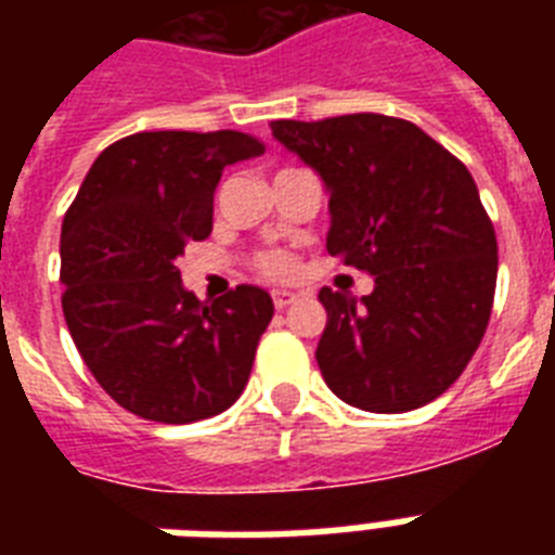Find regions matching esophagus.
Here are the masks:
<instances>
[{
    "label": "esophagus",
    "mask_w": 555,
    "mask_h": 555,
    "mask_svg": "<svg viewBox=\"0 0 555 555\" xmlns=\"http://www.w3.org/2000/svg\"><path fill=\"white\" fill-rule=\"evenodd\" d=\"M296 302V294H291V291H273V305L276 308H287V305Z\"/></svg>",
    "instance_id": "obj_1"
}]
</instances>
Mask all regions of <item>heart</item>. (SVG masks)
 <instances>
[{
	"label": "heart",
	"instance_id": "heart-1",
	"mask_svg": "<svg viewBox=\"0 0 555 555\" xmlns=\"http://www.w3.org/2000/svg\"><path fill=\"white\" fill-rule=\"evenodd\" d=\"M259 270L268 276H287L294 270V256H287L282 250H270L259 256Z\"/></svg>",
	"mask_w": 555,
	"mask_h": 555
}]
</instances>
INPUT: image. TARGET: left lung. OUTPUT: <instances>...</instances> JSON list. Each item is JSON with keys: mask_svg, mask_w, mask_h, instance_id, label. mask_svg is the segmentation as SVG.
<instances>
[{"mask_svg": "<svg viewBox=\"0 0 555 555\" xmlns=\"http://www.w3.org/2000/svg\"><path fill=\"white\" fill-rule=\"evenodd\" d=\"M328 192L331 256L369 270L363 299L322 287L317 363L339 400L397 414L447 391L490 322L499 244L469 169L409 120H273Z\"/></svg>", "mask_w": 555, "mask_h": 555, "instance_id": "8db88e82", "label": "left lung"}]
</instances>
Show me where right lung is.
I'll return each instance as SVG.
<instances>
[{"instance_id": "add662e5", "label": "right lung", "mask_w": 555, "mask_h": 555, "mask_svg": "<svg viewBox=\"0 0 555 555\" xmlns=\"http://www.w3.org/2000/svg\"><path fill=\"white\" fill-rule=\"evenodd\" d=\"M261 152L233 129L129 134L100 152L65 212V325L106 395L143 421H204L247 386L273 299L238 285L201 302L176 261L212 230L224 167Z\"/></svg>"}]
</instances>
